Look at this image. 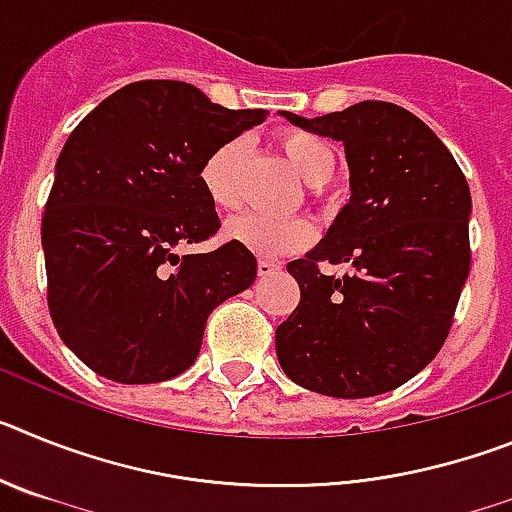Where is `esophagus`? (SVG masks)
I'll list each match as a JSON object with an SVG mask.
<instances>
[{"label":"esophagus","mask_w":512,"mask_h":512,"mask_svg":"<svg viewBox=\"0 0 512 512\" xmlns=\"http://www.w3.org/2000/svg\"><path fill=\"white\" fill-rule=\"evenodd\" d=\"M256 269H259V277H271V274H277V271L282 269V266H279L277 261L259 259V266H256Z\"/></svg>","instance_id":"34e87169"}]
</instances>
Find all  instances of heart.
Masks as SVG:
<instances>
[{
  "instance_id": "1",
  "label": "heart",
  "mask_w": 512,
  "mask_h": 512,
  "mask_svg": "<svg viewBox=\"0 0 512 512\" xmlns=\"http://www.w3.org/2000/svg\"><path fill=\"white\" fill-rule=\"evenodd\" d=\"M279 146H282L289 166L310 187H323L336 171L333 148L318 135L292 130V133L282 135ZM243 156H246V143L241 138H233L220 143L205 158L200 169V184L215 210L233 212L241 205L238 176H241ZM225 238L235 246L256 253V256L279 259V256H289V253H297L310 246L312 238H315V225L305 217L279 220V217L266 215H243L230 220L228 228H225Z\"/></svg>"
}]
</instances>
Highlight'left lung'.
Wrapping results in <instances>:
<instances>
[{
	"instance_id": "1",
	"label": "left lung",
	"mask_w": 512,
	"mask_h": 512,
	"mask_svg": "<svg viewBox=\"0 0 512 512\" xmlns=\"http://www.w3.org/2000/svg\"><path fill=\"white\" fill-rule=\"evenodd\" d=\"M284 120L346 151L351 200L323 241L287 271L300 305L277 328V359L300 387L328 397L390 392L441 351L469 277L472 194L459 164L420 117L359 102ZM320 260L348 263L343 278Z\"/></svg>"
}]
</instances>
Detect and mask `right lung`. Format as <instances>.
Here are the masks:
<instances>
[{
    "label": "right lung",
    "instance_id": "1",
    "mask_svg": "<svg viewBox=\"0 0 512 512\" xmlns=\"http://www.w3.org/2000/svg\"><path fill=\"white\" fill-rule=\"evenodd\" d=\"M264 117L184 81H135L69 135L40 230L48 307L61 341L99 377L151 384L187 372L210 312L253 284L246 248L179 256L176 246L217 233L202 164Z\"/></svg>",
    "mask_w": 512,
    "mask_h": 512
}]
</instances>
